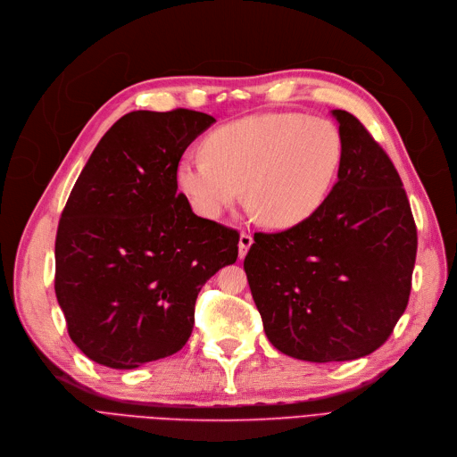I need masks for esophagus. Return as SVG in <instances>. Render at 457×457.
Listing matches in <instances>:
<instances>
[{
	"mask_svg": "<svg viewBox=\"0 0 457 457\" xmlns=\"http://www.w3.org/2000/svg\"><path fill=\"white\" fill-rule=\"evenodd\" d=\"M253 245V237H251V234H247V232H242L240 234V244H237V247H240V258H244L245 254H247V251H249V247Z\"/></svg>",
	"mask_w": 457,
	"mask_h": 457,
	"instance_id": "esophagus-1",
	"label": "esophagus"
}]
</instances>
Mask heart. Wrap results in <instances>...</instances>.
<instances>
[{"label": "heart", "instance_id": "obj_1", "mask_svg": "<svg viewBox=\"0 0 457 457\" xmlns=\"http://www.w3.org/2000/svg\"><path fill=\"white\" fill-rule=\"evenodd\" d=\"M203 154L186 156L177 167V184L195 212L215 220L245 189L260 223L290 228L307 221L329 197L344 141L328 119L264 113L213 129Z\"/></svg>", "mask_w": 457, "mask_h": 457}]
</instances>
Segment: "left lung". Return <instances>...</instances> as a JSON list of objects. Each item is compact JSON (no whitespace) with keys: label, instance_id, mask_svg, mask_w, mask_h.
I'll return each instance as SVG.
<instances>
[{"label":"left lung","instance_id":"obj_1","mask_svg":"<svg viewBox=\"0 0 457 457\" xmlns=\"http://www.w3.org/2000/svg\"><path fill=\"white\" fill-rule=\"evenodd\" d=\"M338 182L321 208L288 230L256 232L244 270L264 331L280 353L353 361L386 342L403 314L417 227L396 167L344 110Z\"/></svg>","mask_w":457,"mask_h":457}]
</instances>
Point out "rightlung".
Returning a JSON list of instances; mask_svg holds the SVG:
<instances>
[{"label":"right lung","mask_w":457,"mask_h":457,"mask_svg":"<svg viewBox=\"0 0 457 457\" xmlns=\"http://www.w3.org/2000/svg\"><path fill=\"white\" fill-rule=\"evenodd\" d=\"M213 117L132 112L100 139L55 237V295L72 342L117 370L180 352L204 282L237 258L240 234L195 215L177 167Z\"/></svg>","instance_id":"1"}]
</instances>
